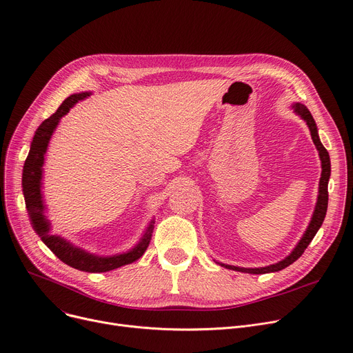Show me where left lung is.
<instances>
[{
    "mask_svg": "<svg viewBox=\"0 0 353 353\" xmlns=\"http://www.w3.org/2000/svg\"><path fill=\"white\" fill-rule=\"evenodd\" d=\"M293 111L298 116H301L309 130H310V136H312V140L314 143V145H316L318 152H319V157H321V161H322V174H321V180H319V194H318V201H316V206H314V212H313V216H312V220L310 223L305 232V234L302 236V239L299 240V243L296 245V248L293 249V252L285 257L283 261L277 262L274 265H270V266H265V268H237V266H232V265H221L225 266L226 269H232V270H237V272H245V273H252V274H263V273H270V272H279L285 268H288L289 265H292L293 262L298 261V259L303 254V252L306 250V248L309 246V243L312 242V239L314 237V234L318 233V230L321 229L323 220H325V216H326V210H327V183H329V177H330V159H329V153L326 148L323 147V144L321 143V139H319V134H318V127H316V123H314L310 111L307 110V107L305 104H301V103H294L292 105Z\"/></svg>",
    "mask_w": 353,
    "mask_h": 353,
    "instance_id": "left-lung-1",
    "label": "left lung"
}]
</instances>
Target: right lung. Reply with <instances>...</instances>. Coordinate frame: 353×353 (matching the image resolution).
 <instances>
[{"mask_svg": "<svg viewBox=\"0 0 353 353\" xmlns=\"http://www.w3.org/2000/svg\"><path fill=\"white\" fill-rule=\"evenodd\" d=\"M91 92H79V94H72L67 97L63 104L57 108V111L52 116H50L47 120L41 123V125L37 128L34 134V139L31 141L30 153L26 159L24 169H23V193L26 199V208L31 220V225L35 230V233L41 237L46 246L57 256L61 262L65 265L81 270V272H90V273H100V272H108L117 268H121L124 265H130L136 262L137 259L143 256L145 249L148 248V243L152 240V233L154 229V221L152 220L150 225L145 229L139 245H136L132 250H128L121 254L114 256H96L91 254L77 246L71 245L65 239L50 234V220L46 217V206L41 194V179H43V164H44V156L47 152V147L50 143V139L54 133L55 127L59 125L60 119L65 116L70 108L79 103L80 100H84L88 97Z\"/></svg>", "mask_w": 353, "mask_h": 353, "instance_id": "1", "label": "right lung"}]
</instances>
